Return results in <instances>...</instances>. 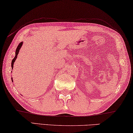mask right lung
<instances>
[{
	"label": "right lung",
	"mask_w": 133,
	"mask_h": 133,
	"mask_svg": "<svg viewBox=\"0 0 133 133\" xmlns=\"http://www.w3.org/2000/svg\"><path fill=\"white\" fill-rule=\"evenodd\" d=\"M22 42H21L19 44V45H18L17 48H16V54H15V57L13 58V60L12 61V63H11V66H12V69H13V67H14V64L15 63V61L16 60V58H17V56L19 53V50L21 47H22ZM12 81L13 82V80H12Z\"/></svg>",
	"instance_id": "add662e5"
}]
</instances>
